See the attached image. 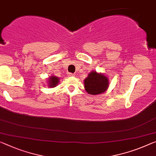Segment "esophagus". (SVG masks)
<instances>
[{
  "mask_svg": "<svg viewBox=\"0 0 156 156\" xmlns=\"http://www.w3.org/2000/svg\"><path fill=\"white\" fill-rule=\"evenodd\" d=\"M68 76H75V75H74V74H73V73H69L68 74Z\"/></svg>",
  "mask_w": 156,
  "mask_h": 156,
  "instance_id": "obj_1",
  "label": "esophagus"
}]
</instances>
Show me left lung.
<instances>
[{
  "label": "left lung",
  "instance_id": "obj_1",
  "mask_svg": "<svg viewBox=\"0 0 156 156\" xmlns=\"http://www.w3.org/2000/svg\"><path fill=\"white\" fill-rule=\"evenodd\" d=\"M86 91L90 95H98L106 91L109 86V80L106 76L96 71H92L84 80Z\"/></svg>",
  "mask_w": 156,
  "mask_h": 156
}]
</instances>
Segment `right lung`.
Here are the masks:
<instances>
[{"label": "right lung", "instance_id": "add662e5", "mask_svg": "<svg viewBox=\"0 0 156 156\" xmlns=\"http://www.w3.org/2000/svg\"><path fill=\"white\" fill-rule=\"evenodd\" d=\"M59 80L60 79L58 77V76H53V75L50 76V77L49 78V81H48L49 87L51 88L56 87V86L58 85V83H59Z\"/></svg>", "mask_w": 156, "mask_h": 156}]
</instances>
